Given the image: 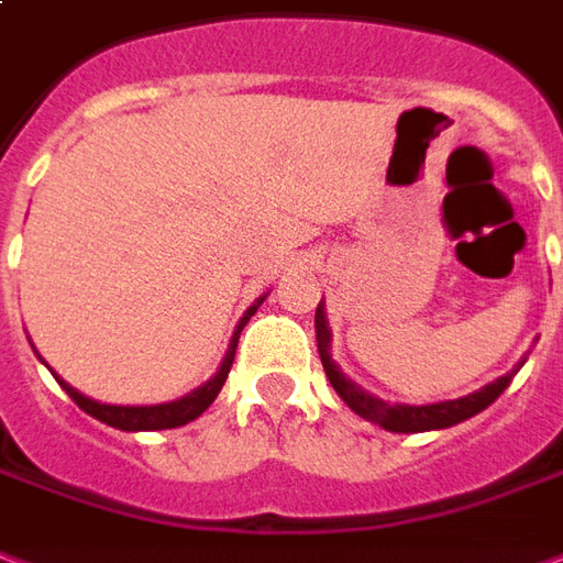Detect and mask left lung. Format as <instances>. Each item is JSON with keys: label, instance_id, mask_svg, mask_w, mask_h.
<instances>
[{"label": "left lung", "instance_id": "obj_1", "mask_svg": "<svg viewBox=\"0 0 563 563\" xmlns=\"http://www.w3.org/2000/svg\"><path fill=\"white\" fill-rule=\"evenodd\" d=\"M316 340H319V355H322V366H324V376L328 382L334 385V390L343 397V402L349 409L361 415L369 423H378V427H385L390 432H427V430H444V427H453V423H462V420L474 418V415H481L483 409H489L495 399L501 397L504 387L514 382V373H507V376L495 378L493 385L481 387V390H474L468 397L462 399H448V402H435V406H390L385 399L373 397V394H366L361 387L352 382V378H345L340 373V366L331 361L328 355V343H331V334H328V322H324L322 313V303L316 307Z\"/></svg>", "mask_w": 563, "mask_h": 563}]
</instances>
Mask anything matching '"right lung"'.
I'll return each instance as SVG.
<instances>
[{"instance_id":"right-lung-1","label":"right lung","mask_w":563,"mask_h":563,"mask_svg":"<svg viewBox=\"0 0 563 563\" xmlns=\"http://www.w3.org/2000/svg\"><path fill=\"white\" fill-rule=\"evenodd\" d=\"M256 313V307H250L247 316L241 319L239 331L232 336V345H229V355L220 366V373L208 385H202L199 390L194 394H187V397L176 399V402H164V406H107V402H95V399L82 397L80 390H74L70 385H65L59 376V385L65 387V394H68L77 406H80L86 415L91 418H98L101 423L107 427H115V430H124V432H140V430H176V427H185L190 420H197L202 411L214 402V397L220 394V387L227 382L229 369H232V361H235V345H239V334L241 328L247 324L250 316Z\"/></svg>"}]
</instances>
